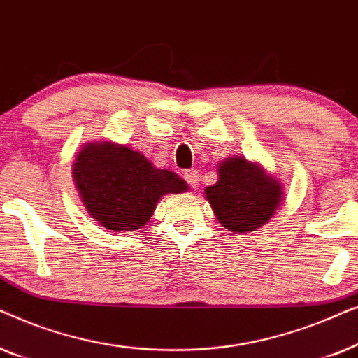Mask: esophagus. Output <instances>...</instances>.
Wrapping results in <instances>:
<instances>
[{
  "label": "esophagus",
  "mask_w": 358,
  "mask_h": 358,
  "mask_svg": "<svg viewBox=\"0 0 358 358\" xmlns=\"http://www.w3.org/2000/svg\"><path fill=\"white\" fill-rule=\"evenodd\" d=\"M184 179L187 180V184H189L192 189H197V187H199L200 174H199L197 169H187V171H184Z\"/></svg>",
  "instance_id": "obj_1"
}]
</instances>
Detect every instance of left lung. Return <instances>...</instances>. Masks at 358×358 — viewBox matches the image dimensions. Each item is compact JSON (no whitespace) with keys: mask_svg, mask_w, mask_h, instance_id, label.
Listing matches in <instances>:
<instances>
[{"mask_svg":"<svg viewBox=\"0 0 358 358\" xmlns=\"http://www.w3.org/2000/svg\"><path fill=\"white\" fill-rule=\"evenodd\" d=\"M205 199L222 227L249 233L272 218L283 200V189L262 166L233 156L218 163V180L205 189Z\"/></svg>","mask_w":358,"mask_h":358,"instance_id":"8db88e82","label":"left lung"}]
</instances>
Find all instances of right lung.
Masks as SVG:
<instances>
[{"instance_id": "1", "label": "right lung", "mask_w": 358, "mask_h": 358, "mask_svg": "<svg viewBox=\"0 0 358 358\" xmlns=\"http://www.w3.org/2000/svg\"><path fill=\"white\" fill-rule=\"evenodd\" d=\"M73 180L90 217L115 233L145 227L163 195L189 189L173 171L155 168L138 151L112 141L83 146Z\"/></svg>"}]
</instances>
